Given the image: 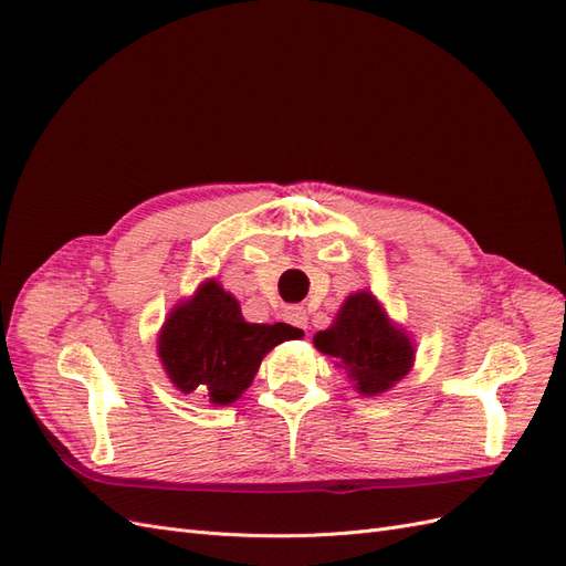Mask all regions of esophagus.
<instances>
[{
  "label": "esophagus",
  "mask_w": 566,
  "mask_h": 566,
  "mask_svg": "<svg viewBox=\"0 0 566 566\" xmlns=\"http://www.w3.org/2000/svg\"><path fill=\"white\" fill-rule=\"evenodd\" d=\"M285 321L297 325V328H306V323H310V316H306V310H302V306H287V310H285Z\"/></svg>",
  "instance_id": "esophagus-1"
}]
</instances>
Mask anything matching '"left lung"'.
<instances>
[{"instance_id":"obj_1","label":"left lung","mask_w":566,"mask_h":566,"mask_svg":"<svg viewBox=\"0 0 566 566\" xmlns=\"http://www.w3.org/2000/svg\"><path fill=\"white\" fill-rule=\"evenodd\" d=\"M314 347L335 358V366L345 368L358 394L366 397H378L397 385L416 358L408 335L366 290L345 300L331 328L314 335Z\"/></svg>"}]
</instances>
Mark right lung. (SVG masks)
<instances>
[{
  "label": "right lung",
  "mask_w": 566,
  "mask_h": 566,
  "mask_svg": "<svg viewBox=\"0 0 566 566\" xmlns=\"http://www.w3.org/2000/svg\"><path fill=\"white\" fill-rule=\"evenodd\" d=\"M297 337L302 331L287 323H248L231 293L205 281L165 321L158 356L179 391L227 406L252 385L266 352Z\"/></svg>",
  "instance_id": "right-lung-1"
}]
</instances>
